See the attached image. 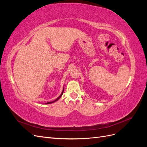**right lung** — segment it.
I'll use <instances>...</instances> for the list:
<instances>
[{
    "mask_svg": "<svg viewBox=\"0 0 147 147\" xmlns=\"http://www.w3.org/2000/svg\"><path fill=\"white\" fill-rule=\"evenodd\" d=\"M64 88H63V92H62V93L61 94V95L57 97V98L56 99V100H53V101H51V102H47V103H46L45 104H52V103H54V102H56L57 100H58L60 98H61V97L62 96V95H63V92H64Z\"/></svg>",
    "mask_w": 147,
    "mask_h": 147,
    "instance_id": "obj_1",
    "label": "right lung"
}]
</instances>
